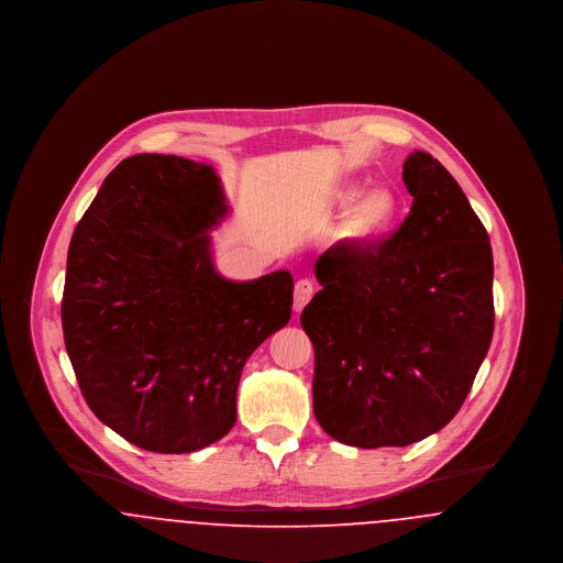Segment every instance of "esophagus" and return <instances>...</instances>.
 <instances>
[{
  "label": "esophagus",
  "instance_id": "obj_1",
  "mask_svg": "<svg viewBox=\"0 0 563 563\" xmlns=\"http://www.w3.org/2000/svg\"><path fill=\"white\" fill-rule=\"evenodd\" d=\"M314 294V287H312V283L310 280H306V278H301V280H297L294 287V310L295 312H301L303 310V306L310 301V297Z\"/></svg>",
  "mask_w": 563,
  "mask_h": 563
}]
</instances>
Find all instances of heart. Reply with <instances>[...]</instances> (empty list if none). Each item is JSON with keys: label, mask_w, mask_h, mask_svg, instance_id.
I'll list each match as a JSON object with an SVG mask.
<instances>
[{"label": "heart", "mask_w": 563, "mask_h": 563, "mask_svg": "<svg viewBox=\"0 0 563 563\" xmlns=\"http://www.w3.org/2000/svg\"><path fill=\"white\" fill-rule=\"evenodd\" d=\"M331 205L344 207L335 223V241L349 249H361L386 236L401 213V200L390 186H369L361 189L358 184H342L331 191Z\"/></svg>", "instance_id": "obj_1"}]
</instances>
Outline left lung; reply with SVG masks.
Returning <instances> with one entry per match:
<instances>
[{
  "label": "left lung",
  "mask_w": 563,
  "mask_h": 563,
  "mask_svg": "<svg viewBox=\"0 0 563 563\" xmlns=\"http://www.w3.org/2000/svg\"><path fill=\"white\" fill-rule=\"evenodd\" d=\"M413 196L379 244H333L301 312L314 346V416L340 443L405 448L462 407L494 333V260L482 219L439 161L402 164Z\"/></svg>",
  "instance_id": "8db88e82"
}]
</instances>
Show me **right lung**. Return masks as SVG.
I'll return each instance as SVG.
<instances>
[{"mask_svg": "<svg viewBox=\"0 0 563 563\" xmlns=\"http://www.w3.org/2000/svg\"><path fill=\"white\" fill-rule=\"evenodd\" d=\"M228 213L205 162H120L69 242L65 349L92 413L141 450L188 454L236 422L242 367L291 319L287 269L236 283L214 269Z\"/></svg>", "mask_w": 563, "mask_h": 563, "instance_id": "obj_1", "label": "right lung"}]
</instances>
